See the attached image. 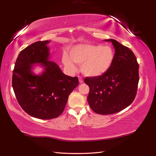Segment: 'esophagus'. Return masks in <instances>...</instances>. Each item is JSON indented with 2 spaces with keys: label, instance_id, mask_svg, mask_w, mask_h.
I'll return each mask as SVG.
<instances>
[{
  "label": "esophagus",
  "instance_id": "esophagus-1",
  "mask_svg": "<svg viewBox=\"0 0 156 156\" xmlns=\"http://www.w3.org/2000/svg\"><path fill=\"white\" fill-rule=\"evenodd\" d=\"M78 78H79V82H80V83H82L83 82V79L81 77V76H78Z\"/></svg>",
  "mask_w": 156,
  "mask_h": 156
}]
</instances>
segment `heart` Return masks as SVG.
<instances>
[{"label": "heart", "instance_id": "heart-1", "mask_svg": "<svg viewBox=\"0 0 156 156\" xmlns=\"http://www.w3.org/2000/svg\"><path fill=\"white\" fill-rule=\"evenodd\" d=\"M69 56L64 54L62 61L68 68L74 70V62L82 64V71L90 77H98L111 68L115 59V51L108 45L79 44L73 47Z\"/></svg>", "mask_w": 156, "mask_h": 156}]
</instances>
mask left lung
<instances>
[{
  "instance_id": "8db88e82",
  "label": "left lung",
  "mask_w": 156,
  "mask_h": 156,
  "mask_svg": "<svg viewBox=\"0 0 156 156\" xmlns=\"http://www.w3.org/2000/svg\"><path fill=\"white\" fill-rule=\"evenodd\" d=\"M115 59L111 68L101 76L86 77L90 90L87 101L92 110L100 115H111L130 105L138 87L139 64L133 52L115 39Z\"/></svg>"
}]
</instances>
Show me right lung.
<instances>
[{
	"label": "right lung",
	"mask_w": 156,
	"mask_h": 156,
	"mask_svg": "<svg viewBox=\"0 0 156 156\" xmlns=\"http://www.w3.org/2000/svg\"><path fill=\"white\" fill-rule=\"evenodd\" d=\"M49 41H37L20 52L12 72V85L19 105L31 117L51 119L64 111L78 77L66 76L57 64L48 61ZM41 63L44 72L35 75L32 65Z\"/></svg>",
	"instance_id": "obj_1"
}]
</instances>
